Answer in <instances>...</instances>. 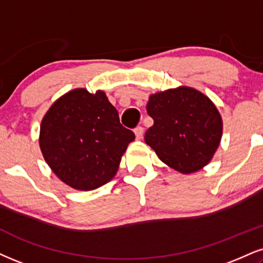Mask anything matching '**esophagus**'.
I'll list each match as a JSON object with an SVG mask.
<instances>
[{
	"label": "esophagus",
	"mask_w": 263,
	"mask_h": 263,
	"mask_svg": "<svg viewBox=\"0 0 263 263\" xmlns=\"http://www.w3.org/2000/svg\"><path fill=\"white\" fill-rule=\"evenodd\" d=\"M143 127H142V126H137V127L135 128V135H136V138H137V140H141L142 138V136H143Z\"/></svg>",
	"instance_id": "esophagus-1"
}]
</instances>
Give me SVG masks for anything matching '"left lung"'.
<instances>
[{
    "instance_id": "8db88e82",
    "label": "left lung",
    "mask_w": 263,
    "mask_h": 263,
    "mask_svg": "<svg viewBox=\"0 0 263 263\" xmlns=\"http://www.w3.org/2000/svg\"><path fill=\"white\" fill-rule=\"evenodd\" d=\"M147 112L154 123L144 141L173 169L191 174L207 165L222 140L219 111L203 93L190 87L152 94Z\"/></svg>"
}]
</instances>
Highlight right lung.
<instances>
[{
    "instance_id": "right-lung-1",
    "label": "right lung",
    "mask_w": 263,
    "mask_h": 263,
    "mask_svg": "<svg viewBox=\"0 0 263 263\" xmlns=\"http://www.w3.org/2000/svg\"><path fill=\"white\" fill-rule=\"evenodd\" d=\"M134 140L103 90L91 94L78 88L63 94L40 125L39 144L47 165L66 185L81 191L109 182Z\"/></svg>"
}]
</instances>
